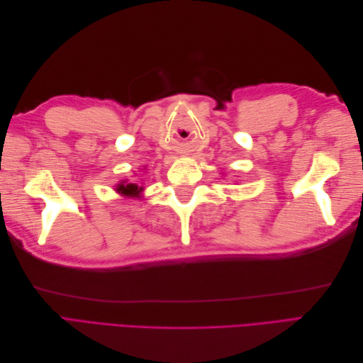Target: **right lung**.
<instances>
[{
	"label": "right lung",
	"mask_w": 363,
	"mask_h": 363,
	"mask_svg": "<svg viewBox=\"0 0 363 363\" xmlns=\"http://www.w3.org/2000/svg\"><path fill=\"white\" fill-rule=\"evenodd\" d=\"M116 191L119 194H123L124 196H139V194L144 191L142 186H139L138 183H127V182H121L116 186Z\"/></svg>",
	"instance_id": "obj_1"
}]
</instances>
